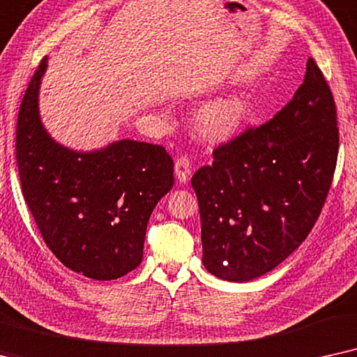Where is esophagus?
<instances>
[{"mask_svg": "<svg viewBox=\"0 0 357 357\" xmlns=\"http://www.w3.org/2000/svg\"><path fill=\"white\" fill-rule=\"evenodd\" d=\"M194 171L192 161L188 158V156H179L174 163V173L176 178L179 179V183H188L191 179Z\"/></svg>", "mask_w": 357, "mask_h": 357, "instance_id": "esophagus-1", "label": "esophagus"}]
</instances>
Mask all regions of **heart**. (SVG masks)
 <instances>
[{"mask_svg":"<svg viewBox=\"0 0 357 357\" xmlns=\"http://www.w3.org/2000/svg\"><path fill=\"white\" fill-rule=\"evenodd\" d=\"M248 109L236 98H222L208 102L197 117V129L206 139H227L241 126Z\"/></svg>","mask_w":357,"mask_h":357,"instance_id":"1","label":"heart"}]
</instances>
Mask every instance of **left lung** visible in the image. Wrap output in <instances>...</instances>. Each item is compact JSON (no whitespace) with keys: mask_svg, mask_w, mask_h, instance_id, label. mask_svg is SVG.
Here are the masks:
<instances>
[{"mask_svg":"<svg viewBox=\"0 0 357 357\" xmlns=\"http://www.w3.org/2000/svg\"><path fill=\"white\" fill-rule=\"evenodd\" d=\"M336 104L317 61L268 122L213 150L192 176L202 263L231 282L259 278L307 238L330 192L340 150Z\"/></svg>","mask_w":357,"mask_h":357,"instance_id":"obj_1","label":"left lung"}]
</instances>
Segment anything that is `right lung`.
<instances>
[{"instance_id":"right-lung-1","label":"right lung","mask_w":357,"mask_h":357,"mask_svg":"<svg viewBox=\"0 0 357 357\" xmlns=\"http://www.w3.org/2000/svg\"><path fill=\"white\" fill-rule=\"evenodd\" d=\"M42 59L24 93L16 161L24 201L45 245L66 268L111 281L142 263L146 223L174 184V163L161 145L121 140L76 153L55 144L39 117Z\"/></svg>"}]
</instances>
